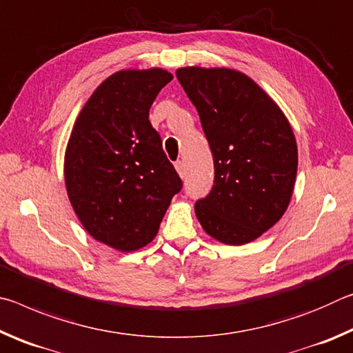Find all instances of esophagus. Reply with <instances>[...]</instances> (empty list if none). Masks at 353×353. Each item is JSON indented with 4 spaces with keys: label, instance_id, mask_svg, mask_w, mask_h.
<instances>
[{
    "label": "esophagus",
    "instance_id": "esophagus-1",
    "mask_svg": "<svg viewBox=\"0 0 353 353\" xmlns=\"http://www.w3.org/2000/svg\"><path fill=\"white\" fill-rule=\"evenodd\" d=\"M176 170H177L179 176H181V177H185V174H187V168H185V163L182 162V160L176 162Z\"/></svg>",
    "mask_w": 353,
    "mask_h": 353
}]
</instances>
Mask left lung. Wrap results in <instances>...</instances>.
Returning <instances> with one entry per match:
<instances>
[{
	"label": "left lung",
	"mask_w": 353,
	"mask_h": 353,
	"mask_svg": "<svg viewBox=\"0 0 353 353\" xmlns=\"http://www.w3.org/2000/svg\"><path fill=\"white\" fill-rule=\"evenodd\" d=\"M176 76L213 154V187L196 201V216L221 243L254 241L283 216L294 190L297 145L288 119L240 71L187 67Z\"/></svg>",
	"instance_id": "obj_1"
}]
</instances>
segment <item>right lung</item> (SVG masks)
Listing matches in <instances>:
<instances>
[{
	"label": "right lung",
	"instance_id": "right-lung-1",
	"mask_svg": "<svg viewBox=\"0 0 353 353\" xmlns=\"http://www.w3.org/2000/svg\"><path fill=\"white\" fill-rule=\"evenodd\" d=\"M172 79L162 68L123 70L101 83L71 130L65 185L94 240L121 252L154 240L182 181L149 109Z\"/></svg>",
	"mask_w": 353,
	"mask_h": 353
}]
</instances>
